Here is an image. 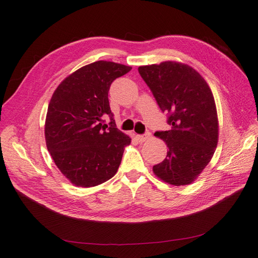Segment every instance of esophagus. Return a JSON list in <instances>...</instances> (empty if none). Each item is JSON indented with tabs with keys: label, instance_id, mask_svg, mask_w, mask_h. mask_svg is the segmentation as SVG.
<instances>
[{
	"label": "esophagus",
	"instance_id": "34e87169",
	"mask_svg": "<svg viewBox=\"0 0 258 258\" xmlns=\"http://www.w3.org/2000/svg\"><path fill=\"white\" fill-rule=\"evenodd\" d=\"M150 138H151L150 132H147V134H145V135H138L137 136V139L139 140V142H145Z\"/></svg>",
	"mask_w": 258,
	"mask_h": 258
}]
</instances>
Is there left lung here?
Instances as JSON below:
<instances>
[{"label": "left lung", "instance_id": "left-lung-1", "mask_svg": "<svg viewBox=\"0 0 258 258\" xmlns=\"http://www.w3.org/2000/svg\"><path fill=\"white\" fill-rule=\"evenodd\" d=\"M170 130L157 131L166 142L167 157L153 167L154 174L174 186L192 183L213 157L218 119L213 93L196 70L176 61L139 67Z\"/></svg>", "mask_w": 258, "mask_h": 258}]
</instances>
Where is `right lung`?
Returning <instances> with one entry per match:
<instances>
[{
  "label": "right lung",
  "mask_w": 258,
  "mask_h": 258,
  "mask_svg": "<svg viewBox=\"0 0 258 258\" xmlns=\"http://www.w3.org/2000/svg\"><path fill=\"white\" fill-rule=\"evenodd\" d=\"M131 69L96 61L70 74L53 92L45 120L46 146L61 173L75 186L100 185L118 170L131 139L115 128L108 90ZM107 114L112 121L106 131L102 121Z\"/></svg>",
  "instance_id": "right-lung-1"
}]
</instances>
